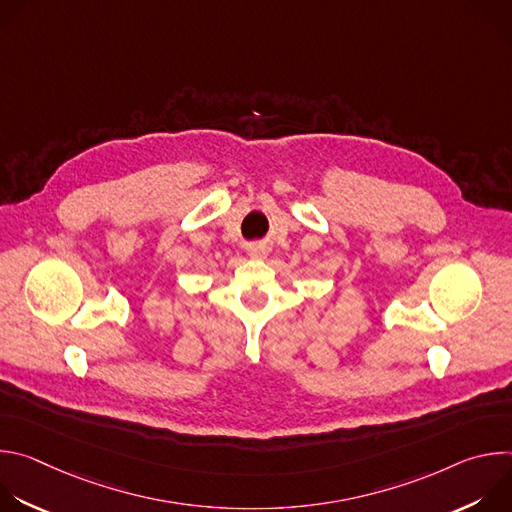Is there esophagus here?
I'll return each instance as SVG.
<instances>
[{
	"instance_id": "esophagus-1",
	"label": "esophagus",
	"mask_w": 512,
	"mask_h": 512,
	"mask_svg": "<svg viewBox=\"0 0 512 512\" xmlns=\"http://www.w3.org/2000/svg\"><path fill=\"white\" fill-rule=\"evenodd\" d=\"M253 257H265L267 255V251H265V247H261V245H255V247H251V251H249Z\"/></svg>"
}]
</instances>
